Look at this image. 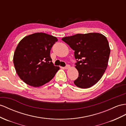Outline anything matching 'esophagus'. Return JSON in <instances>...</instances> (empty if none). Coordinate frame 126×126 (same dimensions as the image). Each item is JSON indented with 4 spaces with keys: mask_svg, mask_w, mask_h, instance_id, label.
<instances>
[{
    "mask_svg": "<svg viewBox=\"0 0 126 126\" xmlns=\"http://www.w3.org/2000/svg\"><path fill=\"white\" fill-rule=\"evenodd\" d=\"M70 67V66L69 65V64H67V65L64 67V69H65V70H67V69H69Z\"/></svg>",
    "mask_w": 126,
    "mask_h": 126,
    "instance_id": "1",
    "label": "esophagus"
}]
</instances>
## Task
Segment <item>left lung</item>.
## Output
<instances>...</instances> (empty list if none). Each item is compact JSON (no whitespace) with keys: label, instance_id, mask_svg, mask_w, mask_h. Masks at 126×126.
<instances>
[{"label":"left lung","instance_id":"1","mask_svg":"<svg viewBox=\"0 0 126 126\" xmlns=\"http://www.w3.org/2000/svg\"><path fill=\"white\" fill-rule=\"evenodd\" d=\"M62 40L75 50L79 77L74 83L88 88L101 79L107 68L110 48L106 37L99 33L77 34Z\"/></svg>","mask_w":126,"mask_h":126}]
</instances>
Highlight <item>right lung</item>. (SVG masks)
<instances>
[{
  "label": "right lung",
  "mask_w": 126,
  "mask_h": 126,
  "mask_svg": "<svg viewBox=\"0 0 126 126\" xmlns=\"http://www.w3.org/2000/svg\"><path fill=\"white\" fill-rule=\"evenodd\" d=\"M57 39L45 33L25 37L15 50L13 63L18 76L28 85L38 87L50 81L59 66L54 65L50 51Z\"/></svg>",
  "instance_id": "obj_1"
}]
</instances>
